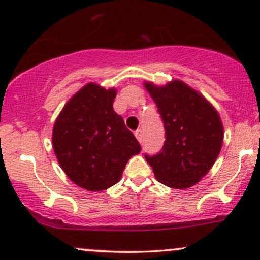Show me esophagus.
Returning <instances> with one entry per match:
<instances>
[{
  "label": "esophagus",
  "mask_w": 260,
  "mask_h": 260,
  "mask_svg": "<svg viewBox=\"0 0 260 260\" xmlns=\"http://www.w3.org/2000/svg\"><path fill=\"white\" fill-rule=\"evenodd\" d=\"M134 136H136V138L138 139L139 143L143 142V131L142 129H137L136 132H134Z\"/></svg>",
  "instance_id": "34e87169"
}]
</instances>
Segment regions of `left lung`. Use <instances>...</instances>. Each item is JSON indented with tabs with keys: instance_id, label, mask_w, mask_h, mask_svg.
<instances>
[{
	"instance_id": "1",
	"label": "left lung",
	"mask_w": 260,
	"mask_h": 260,
	"mask_svg": "<svg viewBox=\"0 0 260 260\" xmlns=\"http://www.w3.org/2000/svg\"><path fill=\"white\" fill-rule=\"evenodd\" d=\"M144 86L156 104L166 137L160 153L145 155V160L160 183L176 189L194 186L221 150L223 126L219 113L182 80L161 86L145 82Z\"/></svg>"
}]
</instances>
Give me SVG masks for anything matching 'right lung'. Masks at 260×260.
<instances>
[{
    "instance_id": "right-lung-1",
    "label": "right lung",
    "mask_w": 260,
    "mask_h": 260,
    "mask_svg": "<svg viewBox=\"0 0 260 260\" xmlns=\"http://www.w3.org/2000/svg\"><path fill=\"white\" fill-rule=\"evenodd\" d=\"M116 89L88 83L66 103L52 129L59 166L73 183L90 192L121 180L140 145L113 110Z\"/></svg>"
}]
</instances>
